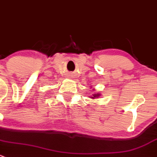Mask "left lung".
I'll use <instances>...</instances> for the list:
<instances>
[{
  "label": "left lung",
  "instance_id": "8db88e82",
  "mask_svg": "<svg viewBox=\"0 0 157 157\" xmlns=\"http://www.w3.org/2000/svg\"><path fill=\"white\" fill-rule=\"evenodd\" d=\"M99 96H100L99 94H94L93 96L91 97V98H93V99H94V98H99Z\"/></svg>",
  "mask_w": 157,
  "mask_h": 157
}]
</instances>
